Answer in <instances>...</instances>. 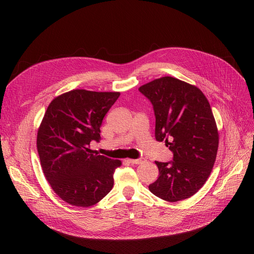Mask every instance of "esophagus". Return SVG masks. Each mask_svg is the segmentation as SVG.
Segmentation results:
<instances>
[{
  "label": "esophagus",
  "instance_id": "1",
  "mask_svg": "<svg viewBox=\"0 0 254 254\" xmlns=\"http://www.w3.org/2000/svg\"><path fill=\"white\" fill-rule=\"evenodd\" d=\"M145 162V158L141 157V158H137V159H128L129 164H135V165H140L143 164Z\"/></svg>",
  "mask_w": 254,
  "mask_h": 254
}]
</instances>
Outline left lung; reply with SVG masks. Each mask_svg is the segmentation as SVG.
Instances as JSON below:
<instances>
[{"instance_id": "1", "label": "left lung", "mask_w": 254, "mask_h": 254, "mask_svg": "<svg viewBox=\"0 0 254 254\" xmlns=\"http://www.w3.org/2000/svg\"><path fill=\"white\" fill-rule=\"evenodd\" d=\"M139 91L155 116V139L166 141L173 161L155 162L159 177L149 190L168 202L193 195L208 179L218 149V131L210 104L197 87L174 77L146 83Z\"/></svg>"}]
</instances>
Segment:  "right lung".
I'll return each instance as SVG.
<instances>
[{
    "instance_id": "right-lung-1",
    "label": "right lung",
    "mask_w": 254,
    "mask_h": 254,
    "mask_svg": "<svg viewBox=\"0 0 254 254\" xmlns=\"http://www.w3.org/2000/svg\"><path fill=\"white\" fill-rule=\"evenodd\" d=\"M119 92L74 89L53 100L38 129L37 148L52 190L73 206L97 204L113 188L120 161L99 155L91 141L101 139L103 118Z\"/></svg>"
}]
</instances>
